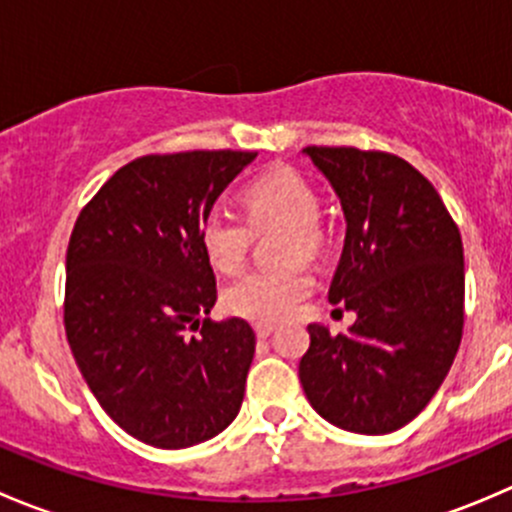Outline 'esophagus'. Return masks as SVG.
Returning a JSON list of instances; mask_svg holds the SVG:
<instances>
[{
    "label": "esophagus",
    "instance_id": "34e87169",
    "mask_svg": "<svg viewBox=\"0 0 512 512\" xmlns=\"http://www.w3.org/2000/svg\"><path fill=\"white\" fill-rule=\"evenodd\" d=\"M275 332V322H257L255 324V334L260 339H265V337H270V334Z\"/></svg>",
    "mask_w": 512,
    "mask_h": 512
}]
</instances>
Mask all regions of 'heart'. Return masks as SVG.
<instances>
[{"label": "heart", "instance_id": "obj_1", "mask_svg": "<svg viewBox=\"0 0 512 512\" xmlns=\"http://www.w3.org/2000/svg\"><path fill=\"white\" fill-rule=\"evenodd\" d=\"M245 220L225 205H215L200 223V245L210 265L220 272H237L250 252L252 230L282 225L289 230L285 257H314L322 250L319 195L294 168H272L257 175L242 193ZM312 289V275L302 265L260 267L227 285L223 299L232 314L250 322H275L292 312L294 304Z\"/></svg>", "mask_w": 512, "mask_h": 512}]
</instances>
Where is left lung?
Returning <instances> with one entry per match:
<instances>
[{
	"instance_id": "8db88e82",
	"label": "left lung",
	"mask_w": 512,
	"mask_h": 512,
	"mask_svg": "<svg viewBox=\"0 0 512 512\" xmlns=\"http://www.w3.org/2000/svg\"><path fill=\"white\" fill-rule=\"evenodd\" d=\"M342 203L347 237L329 302L349 332L309 324L299 381L319 416L352 433H391L426 409L463 337V242L441 195L404 158L307 146Z\"/></svg>"
}]
</instances>
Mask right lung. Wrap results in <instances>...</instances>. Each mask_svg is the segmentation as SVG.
Returning <instances> with one entry per match:
<instances>
[{"mask_svg":"<svg viewBox=\"0 0 512 512\" xmlns=\"http://www.w3.org/2000/svg\"><path fill=\"white\" fill-rule=\"evenodd\" d=\"M188 151L123 165L81 210L66 250L64 327L91 394L156 448H188L237 416L255 332L213 322L218 287L200 223L255 160ZM198 326L200 335H190Z\"/></svg>","mask_w":512,"mask_h":512,"instance_id":"obj_1","label":"right lung"}]
</instances>
